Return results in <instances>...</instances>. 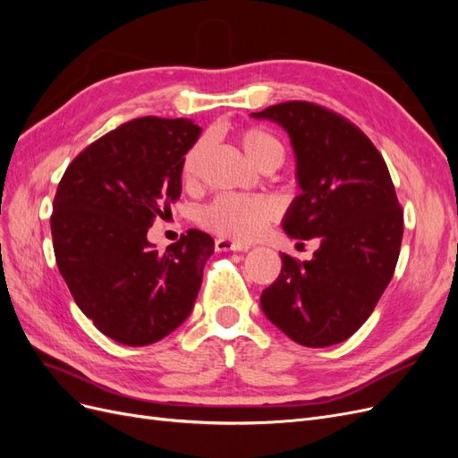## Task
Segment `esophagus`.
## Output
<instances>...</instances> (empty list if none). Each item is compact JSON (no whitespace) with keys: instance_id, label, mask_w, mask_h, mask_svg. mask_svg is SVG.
<instances>
[{"instance_id":"34e87169","label":"esophagus","mask_w":458,"mask_h":458,"mask_svg":"<svg viewBox=\"0 0 458 458\" xmlns=\"http://www.w3.org/2000/svg\"><path fill=\"white\" fill-rule=\"evenodd\" d=\"M248 248H250V244L233 241V239H217L216 241V250L217 252H227V250L239 252V250H248Z\"/></svg>"}]
</instances>
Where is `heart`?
<instances>
[{"instance_id": "obj_1", "label": "heart", "mask_w": 458, "mask_h": 458, "mask_svg": "<svg viewBox=\"0 0 458 458\" xmlns=\"http://www.w3.org/2000/svg\"><path fill=\"white\" fill-rule=\"evenodd\" d=\"M241 145L246 157L254 162L258 168L267 165H279L284 160V145L275 133L250 128L241 135ZM206 150V141L192 145L182 164L183 183L191 185L195 182L199 164ZM276 216V206L266 197H248V195H221L208 204L200 212V221L224 237H233L241 241H250L267 227L269 221Z\"/></svg>"}]
</instances>
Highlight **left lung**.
<instances>
[{
  "label": "left lung",
  "mask_w": 458,
  "mask_h": 458,
  "mask_svg": "<svg viewBox=\"0 0 458 458\" xmlns=\"http://www.w3.org/2000/svg\"><path fill=\"white\" fill-rule=\"evenodd\" d=\"M250 116L283 126L294 150L300 195L284 233L321 242L310 261L281 256L261 310L301 345L340 344L367 321L395 271L403 210L390 172L361 130L318 105L288 101Z\"/></svg>",
  "instance_id": "8db88e82"
}]
</instances>
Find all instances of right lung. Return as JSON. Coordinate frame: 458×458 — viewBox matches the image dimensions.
Listing matches in <instances>:
<instances>
[{
	"label": "right lung",
	"instance_id": "obj_1",
	"mask_svg": "<svg viewBox=\"0 0 458 458\" xmlns=\"http://www.w3.org/2000/svg\"><path fill=\"white\" fill-rule=\"evenodd\" d=\"M200 126L145 116L103 135L68 165L53 200L55 259L78 308L123 345H148L191 315L214 239L191 229L158 252L152 219L182 195Z\"/></svg>",
	"mask_w": 458,
	"mask_h": 458
}]
</instances>
